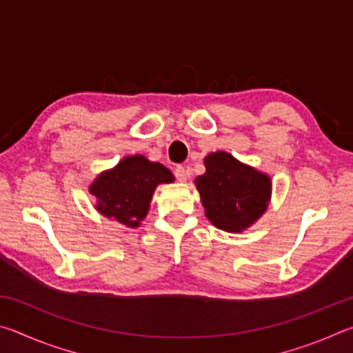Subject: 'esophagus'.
Instances as JSON below:
<instances>
[{
    "mask_svg": "<svg viewBox=\"0 0 353 353\" xmlns=\"http://www.w3.org/2000/svg\"><path fill=\"white\" fill-rule=\"evenodd\" d=\"M174 176L179 182L187 181V171H185L183 166H176L174 168Z\"/></svg>",
    "mask_w": 353,
    "mask_h": 353,
    "instance_id": "obj_1",
    "label": "esophagus"
}]
</instances>
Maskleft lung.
Listing matches in <instances>:
<instances>
[{
  "label": "left lung",
  "mask_w": 353,
  "mask_h": 353,
  "mask_svg": "<svg viewBox=\"0 0 353 353\" xmlns=\"http://www.w3.org/2000/svg\"><path fill=\"white\" fill-rule=\"evenodd\" d=\"M204 165L205 172L194 185L207 219L230 234L254 225L271 202V177L225 151L207 154Z\"/></svg>",
  "instance_id": "left-lung-1"
}]
</instances>
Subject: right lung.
Instances as JSON below:
<instances>
[{
  "label": "right lung",
  "mask_w": 353,
  "mask_h": 353,
  "mask_svg": "<svg viewBox=\"0 0 353 353\" xmlns=\"http://www.w3.org/2000/svg\"><path fill=\"white\" fill-rule=\"evenodd\" d=\"M172 182L174 176L166 166L134 154L123 157L113 168L99 172L88 191L99 214L137 229L146 218L155 188L160 183Z\"/></svg>",
  "instance_id": "add662e5"
}]
</instances>
